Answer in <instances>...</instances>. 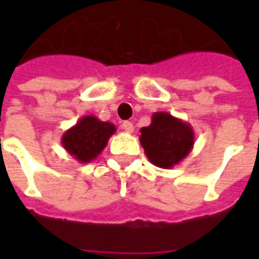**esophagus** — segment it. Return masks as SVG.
Segmentation results:
<instances>
[{"label": "esophagus", "instance_id": "esophagus-1", "mask_svg": "<svg viewBox=\"0 0 259 259\" xmlns=\"http://www.w3.org/2000/svg\"><path fill=\"white\" fill-rule=\"evenodd\" d=\"M122 129H123L124 132H127V133H132V132L135 130V126H133V123L129 122V120H124L123 123H122Z\"/></svg>", "mask_w": 259, "mask_h": 259}]
</instances>
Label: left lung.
I'll return each instance as SVG.
<instances>
[{
	"instance_id": "1",
	"label": "left lung",
	"mask_w": 259,
	"mask_h": 259,
	"mask_svg": "<svg viewBox=\"0 0 259 259\" xmlns=\"http://www.w3.org/2000/svg\"><path fill=\"white\" fill-rule=\"evenodd\" d=\"M140 143L148 161L158 168L172 169L185 159L194 146L190 124L168 112H155L151 124L140 129Z\"/></svg>"
}]
</instances>
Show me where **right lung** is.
<instances>
[{
	"label": "right lung",
	"mask_w": 259,
	"mask_h": 259,
	"mask_svg": "<svg viewBox=\"0 0 259 259\" xmlns=\"http://www.w3.org/2000/svg\"><path fill=\"white\" fill-rule=\"evenodd\" d=\"M116 132L115 124L102 122L94 115H85L62 135L61 143L69 155L80 163L94 161Z\"/></svg>",
	"instance_id": "1"
}]
</instances>
